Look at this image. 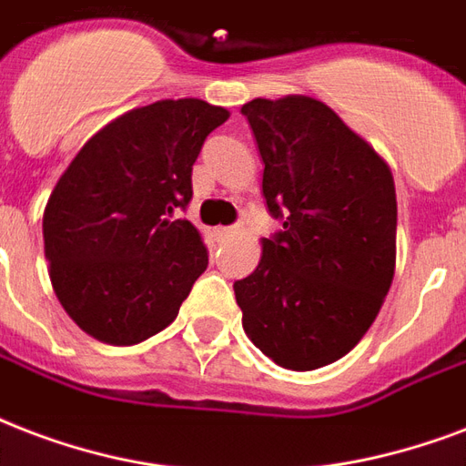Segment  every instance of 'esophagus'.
<instances>
[{"mask_svg":"<svg viewBox=\"0 0 466 466\" xmlns=\"http://www.w3.org/2000/svg\"><path fill=\"white\" fill-rule=\"evenodd\" d=\"M214 233H216V238H218V240H226V238L236 236L238 226H218V228H216Z\"/></svg>","mask_w":466,"mask_h":466,"instance_id":"esophagus-1","label":"esophagus"}]
</instances>
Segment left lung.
I'll list each match as a JSON object with an SVG mask.
<instances>
[{"label":"left lung","mask_w":466,"mask_h":466,"mask_svg":"<svg viewBox=\"0 0 466 466\" xmlns=\"http://www.w3.org/2000/svg\"><path fill=\"white\" fill-rule=\"evenodd\" d=\"M240 114L265 162L267 211L282 221L233 284L243 328L279 367L319 370L355 348L391 287L394 177L319 99H252Z\"/></svg>","instance_id":"obj_1"}]
</instances>
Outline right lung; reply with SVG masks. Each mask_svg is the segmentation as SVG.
I'll return each instance as SVG.
<instances>
[{
  "instance_id": "add662e5",
  "label": "right lung",
  "mask_w": 466,
  "mask_h": 466,
  "mask_svg": "<svg viewBox=\"0 0 466 466\" xmlns=\"http://www.w3.org/2000/svg\"><path fill=\"white\" fill-rule=\"evenodd\" d=\"M228 118L201 99H165L86 140L50 194L43 243L56 297L85 333L136 345L160 333L208 265L192 201V165Z\"/></svg>"
}]
</instances>
